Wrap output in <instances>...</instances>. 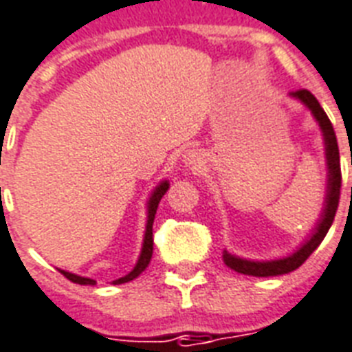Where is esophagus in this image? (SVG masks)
Here are the masks:
<instances>
[{
    "mask_svg": "<svg viewBox=\"0 0 352 352\" xmlns=\"http://www.w3.org/2000/svg\"><path fill=\"white\" fill-rule=\"evenodd\" d=\"M182 162L188 166V168H201L203 166V155L197 153V151H188L184 157H182Z\"/></svg>",
    "mask_w": 352,
    "mask_h": 352,
    "instance_id": "1",
    "label": "esophagus"
}]
</instances>
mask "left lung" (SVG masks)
Returning <instances> with one entry per match:
<instances>
[{
	"instance_id": "8db88e82",
	"label": "left lung",
	"mask_w": 352,
	"mask_h": 352,
	"mask_svg": "<svg viewBox=\"0 0 352 352\" xmlns=\"http://www.w3.org/2000/svg\"><path fill=\"white\" fill-rule=\"evenodd\" d=\"M290 98H294L300 104H303L311 111V115L318 122V126H320V131H322L323 146H325V164H327L325 201H323L322 212H320V217H318L316 225L311 230V234L307 235L305 241L289 256L278 257V259H267V261H256V259H246V257L235 256V254H230L228 250L223 252V261H225L226 267H230L235 272L246 274V276L272 278V276L289 274L298 267H301L307 261V257L316 250L320 243L323 241V237L327 235L329 228L333 225L334 215H336V208H338L342 171H340V151L333 124H331L329 117L323 111V107L320 106V102L316 100V96L312 95L311 91H296V93H290Z\"/></svg>"
}]
</instances>
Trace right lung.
Wrapping results in <instances>:
<instances>
[{"label":"right lung","instance_id":"1","mask_svg":"<svg viewBox=\"0 0 352 352\" xmlns=\"http://www.w3.org/2000/svg\"><path fill=\"white\" fill-rule=\"evenodd\" d=\"M168 188H170V181H160L155 190L149 195L148 203H146V210H148V217H146V230H144V239H142V248H140V256H138L137 263H135V267L129 274H126L124 278H118L113 281V285H122L127 283V281H133L135 278H138L140 274L146 270V267L151 261V256H153V221H155V214H157V208H159V203L162 195L168 192ZM60 272L69 279V281H73V283L78 285H96L95 279L91 278H84V276H78V274L67 272V270H62V268H58Z\"/></svg>","mask_w":352,"mask_h":352}]
</instances>
